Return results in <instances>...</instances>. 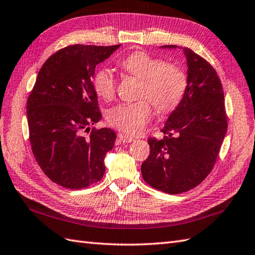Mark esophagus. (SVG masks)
Listing matches in <instances>:
<instances>
[{
    "label": "esophagus",
    "instance_id": "1",
    "mask_svg": "<svg viewBox=\"0 0 255 255\" xmlns=\"http://www.w3.org/2000/svg\"><path fill=\"white\" fill-rule=\"evenodd\" d=\"M119 138H120L122 143H132L134 140V137L129 136V135H127V134H120L119 135Z\"/></svg>",
    "mask_w": 255,
    "mask_h": 255
}]
</instances>
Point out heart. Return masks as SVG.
I'll list each match as a JSON object with an SVG mask.
<instances>
[{"instance_id":"heart-1","label":"heart","mask_w":255,"mask_h":255,"mask_svg":"<svg viewBox=\"0 0 255 255\" xmlns=\"http://www.w3.org/2000/svg\"><path fill=\"white\" fill-rule=\"evenodd\" d=\"M121 69L140 80L138 97L134 103H122L108 112L111 126L128 134L143 131L151 116V105L160 113L173 110L179 105L186 89V76L174 64L165 63L146 52H134L120 62ZM94 88L104 99H111L116 94V78L108 69H99L94 75Z\"/></svg>"}]
</instances>
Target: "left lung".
Instances as JSON below:
<instances>
[{
    "label": "left lung",
    "instance_id": "left-lung-1",
    "mask_svg": "<svg viewBox=\"0 0 255 255\" xmlns=\"http://www.w3.org/2000/svg\"><path fill=\"white\" fill-rule=\"evenodd\" d=\"M182 49L188 65L185 93L161 128L163 138H148L150 152L140 167L145 182L168 194L183 193L207 177L227 132L224 90L216 71L191 49Z\"/></svg>",
    "mask_w": 255,
    "mask_h": 255
}]
</instances>
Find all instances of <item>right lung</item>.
Listing matches in <instances>:
<instances>
[{"label": "right lung", "instance_id": "add662e5", "mask_svg": "<svg viewBox=\"0 0 255 255\" xmlns=\"http://www.w3.org/2000/svg\"><path fill=\"white\" fill-rule=\"evenodd\" d=\"M120 44L110 47L73 44L44 62L27 101L32 154L47 177L63 188H88L104 177L105 157L117 135L99 122L96 65ZM91 132L87 138L84 131Z\"/></svg>", "mask_w": 255, "mask_h": 255}]
</instances>
